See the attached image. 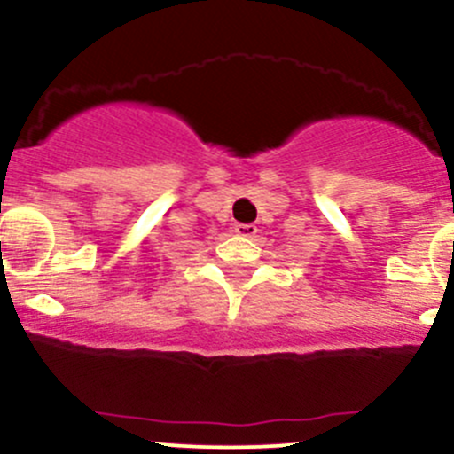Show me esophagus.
<instances>
[{"label": "esophagus", "instance_id": "obj_1", "mask_svg": "<svg viewBox=\"0 0 454 454\" xmlns=\"http://www.w3.org/2000/svg\"><path fill=\"white\" fill-rule=\"evenodd\" d=\"M233 231H236L238 236H242V238H254L255 233H258V227H255V225H242V223H238V225L233 227Z\"/></svg>", "mask_w": 454, "mask_h": 454}]
</instances>
